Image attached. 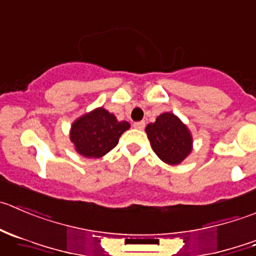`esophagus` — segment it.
<instances>
[{
	"mask_svg": "<svg viewBox=\"0 0 256 256\" xmlns=\"http://www.w3.org/2000/svg\"><path fill=\"white\" fill-rule=\"evenodd\" d=\"M134 128H138V130H144L145 128V121H138V122L134 124Z\"/></svg>",
	"mask_w": 256,
	"mask_h": 256,
	"instance_id": "obj_1",
	"label": "esophagus"
}]
</instances>
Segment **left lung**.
Listing matches in <instances>:
<instances>
[{"label": "left lung", "mask_w": 256, "mask_h": 256, "mask_svg": "<svg viewBox=\"0 0 256 256\" xmlns=\"http://www.w3.org/2000/svg\"><path fill=\"white\" fill-rule=\"evenodd\" d=\"M154 152L168 165H178L192 151V135L172 112H162L145 128Z\"/></svg>", "instance_id": "obj_1"}]
</instances>
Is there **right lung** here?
Segmentation results:
<instances>
[{
  "mask_svg": "<svg viewBox=\"0 0 256 256\" xmlns=\"http://www.w3.org/2000/svg\"><path fill=\"white\" fill-rule=\"evenodd\" d=\"M130 128L128 121H118L104 108L84 114L72 122L70 140L76 152L88 158H98L110 152L118 138Z\"/></svg>",
  "mask_w": 256,
  "mask_h": 256,
  "instance_id": "obj_1",
  "label": "right lung"
}]
</instances>
